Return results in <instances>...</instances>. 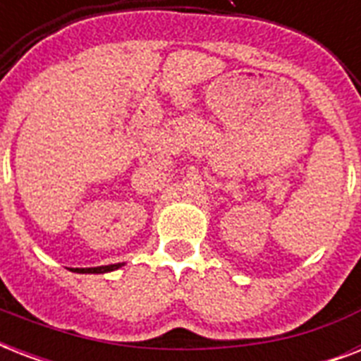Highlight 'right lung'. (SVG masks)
I'll return each instance as SVG.
<instances>
[{"mask_svg": "<svg viewBox=\"0 0 361 361\" xmlns=\"http://www.w3.org/2000/svg\"><path fill=\"white\" fill-rule=\"evenodd\" d=\"M121 266H125V262L109 264V266H95V268H71V269L76 271V274H109V271L120 269Z\"/></svg>", "mask_w": 361, "mask_h": 361, "instance_id": "add662e5", "label": "right lung"}]
</instances>
